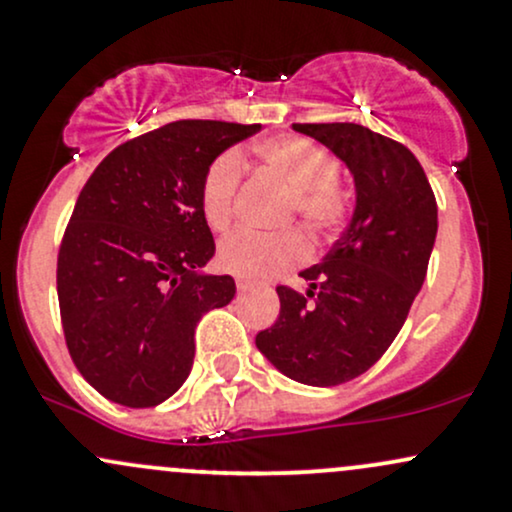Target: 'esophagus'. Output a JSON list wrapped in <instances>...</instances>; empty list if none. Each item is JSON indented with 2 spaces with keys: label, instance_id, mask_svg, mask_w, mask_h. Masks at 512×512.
Listing matches in <instances>:
<instances>
[{
  "label": "esophagus",
  "instance_id": "obj_1",
  "mask_svg": "<svg viewBox=\"0 0 512 512\" xmlns=\"http://www.w3.org/2000/svg\"><path fill=\"white\" fill-rule=\"evenodd\" d=\"M236 286H238V293H245V291L250 289L252 284H250V281H245V279H238V284H236Z\"/></svg>",
  "mask_w": 512,
  "mask_h": 512
}]
</instances>
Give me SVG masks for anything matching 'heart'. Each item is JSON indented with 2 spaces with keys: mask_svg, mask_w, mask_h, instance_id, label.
<instances>
[{
  "mask_svg": "<svg viewBox=\"0 0 512 512\" xmlns=\"http://www.w3.org/2000/svg\"><path fill=\"white\" fill-rule=\"evenodd\" d=\"M255 154L291 187V214L301 216L317 238L332 240L342 236L351 221L354 202L349 190L337 180L339 163L330 149L301 134H281L262 139L255 146ZM240 180L243 161L233 149L211 158L204 170L199 204L204 221L216 231L231 221ZM308 257V240L296 228L279 233L238 228L219 245L221 267L243 279H269L303 264Z\"/></svg>",
  "mask_w": 512,
  "mask_h": 512,
  "instance_id": "b5f03b06",
  "label": "heart"
}]
</instances>
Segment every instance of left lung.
<instances>
[{
	"mask_svg": "<svg viewBox=\"0 0 512 512\" xmlns=\"http://www.w3.org/2000/svg\"><path fill=\"white\" fill-rule=\"evenodd\" d=\"M354 173L356 211L327 257L276 286L281 310L257 349L291 380L332 387L358 378L390 349L426 279L438 231L428 178L404 144L354 122H296Z\"/></svg>",
	"mask_w": 512,
	"mask_h": 512,
	"instance_id": "1",
	"label": "left lung"
}]
</instances>
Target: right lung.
<instances>
[{"instance_id": "add662e5", "label": "right lung", "mask_w": 512, "mask_h": 512, "mask_svg": "<svg viewBox=\"0 0 512 512\" xmlns=\"http://www.w3.org/2000/svg\"><path fill=\"white\" fill-rule=\"evenodd\" d=\"M260 125L178 120L110 151L81 190L57 255L69 356L93 390L132 409L180 390L195 327L236 296L214 257L199 185L211 158Z\"/></svg>"}]
</instances>
